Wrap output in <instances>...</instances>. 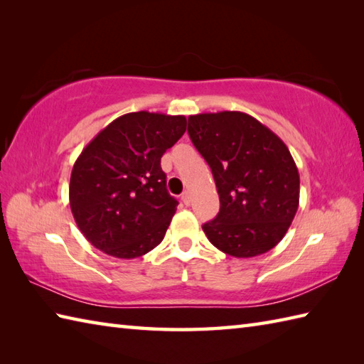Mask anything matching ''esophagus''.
Here are the masks:
<instances>
[{"label":"esophagus","instance_id":"1","mask_svg":"<svg viewBox=\"0 0 364 364\" xmlns=\"http://www.w3.org/2000/svg\"><path fill=\"white\" fill-rule=\"evenodd\" d=\"M181 200H183V203L184 205H186V206H189L191 205V202H192V200H191V194H189V192L186 191V192H184V194L181 196Z\"/></svg>","mask_w":364,"mask_h":364}]
</instances>
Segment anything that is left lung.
Returning <instances> with one entry per match:
<instances>
[{"label":"left lung","instance_id":"left-lung-1","mask_svg":"<svg viewBox=\"0 0 364 364\" xmlns=\"http://www.w3.org/2000/svg\"><path fill=\"white\" fill-rule=\"evenodd\" d=\"M188 133L211 172L220 211L206 222L210 242L235 258H253L282 241L299 208L300 178L274 131L239 111L189 115Z\"/></svg>","mask_w":364,"mask_h":364}]
</instances>
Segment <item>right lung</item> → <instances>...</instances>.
Listing matches in <instances>:
<instances>
[{"mask_svg": "<svg viewBox=\"0 0 364 364\" xmlns=\"http://www.w3.org/2000/svg\"><path fill=\"white\" fill-rule=\"evenodd\" d=\"M186 123L184 115L129 112L84 146L68 198L76 225L95 249L133 259L161 244L178 206L166 189L161 156Z\"/></svg>", "mask_w": 364, "mask_h": 364, "instance_id": "obj_1", "label": "right lung"}]
</instances>
